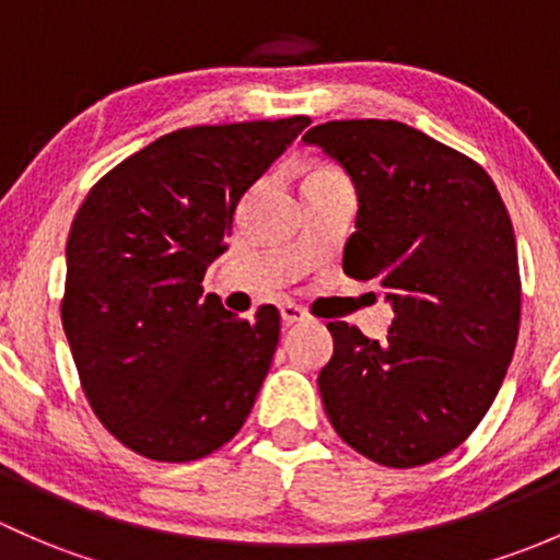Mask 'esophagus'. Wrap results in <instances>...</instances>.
Segmentation results:
<instances>
[{"label": "esophagus", "instance_id": "34e87169", "mask_svg": "<svg viewBox=\"0 0 560 560\" xmlns=\"http://www.w3.org/2000/svg\"><path fill=\"white\" fill-rule=\"evenodd\" d=\"M280 318H282V323H285V326H293V323L307 320V313H304L299 304L285 302V304H280Z\"/></svg>", "mask_w": 560, "mask_h": 560}]
</instances>
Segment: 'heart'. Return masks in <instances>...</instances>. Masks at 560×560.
Masks as SVG:
<instances>
[{"label": "heart", "instance_id": "heart-1", "mask_svg": "<svg viewBox=\"0 0 560 560\" xmlns=\"http://www.w3.org/2000/svg\"><path fill=\"white\" fill-rule=\"evenodd\" d=\"M323 175H339V172H334V170H326V166H320V170H313V172H310L307 177H323Z\"/></svg>", "mask_w": 560, "mask_h": 560}]
</instances>
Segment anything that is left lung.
Returning a JSON list of instances; mask_svg holds the SVG:
<instances>
[{
  "instance_id": "obj_1",
  "label": "left lung",
  "mask_w": 560,
  "mask_h": 560,
  "mask_svg": "<svg viewBox=\"0 0 560 560\" xmlns=\"http://www.w3.org/2000/svg\"><path fill=\"white\" fill-rule=\"evenodd\" d=\"M359 194L342 269L394 304L383 342L328 323L318 374L334 431L374 464L442 458L486 418L515 353L521 269L510 212L469 155L399 120H328L302 137Z\"/></svg>"
}]
</instances>
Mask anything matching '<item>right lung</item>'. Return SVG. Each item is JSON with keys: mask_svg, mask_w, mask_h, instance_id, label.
I'll return each mask as SVG.
<instances>
[{"mask_svg": "<svg viewBox=\"0 0 560 560\" xmlns=\"http://www.w3.org/2000/svg\"><path fill=\"white\" fill-rule=\"evenodd\" d=\"M310 124L188 126L107 172L67 240L61 323L80 385L129 451L186 464L226 445L250 415L280 313L245 320L205 293L242 194Z\"/></svg>", "mask_w": 560, "mask_h": 560, "instance_id": "add662e5", "label": "right lung"}]
</instances>
